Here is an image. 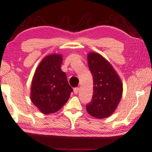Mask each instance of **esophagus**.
Instances as JSON below:
<instances>
[{"instance_id":"1","label":"esophagus","mask_w":152,"mask_h":152,"mask_svg":"<svg viewBox=\"0 0 152 152\" xmlns=\"http://www.w3.org/2000/svg\"><path fill=\"white\" fill-rule=\"evenodd\" d=\"M74 93L75 94H78V91H79V88L78 87H76V88H75L74 89Z\"/></svg>"}]
</instances>
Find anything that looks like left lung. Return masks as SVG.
<instances>
[{
    "label": "left lung",
    "mask_w": 152,
    "mask_h": 152,
    "mask_svg": "<svg viewBox=\"0 0 152 152\" xmlns=\"http://www.w3.org/2000/svg\"><path fill=\"white\" fill-rule=\"evenodd\" d=\"M89 68L93 76V96L86 106L87 112L98 119L106 118L115 111L123 94V83L107 60L100 54H88Z\"/></svg>",
    "instance_id": "1"
}]
</instances>
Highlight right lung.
Masks as SVG:
<instances>
[{"mask_svg": "<svg viewBox=\"0 0 152 152\" xmlns=\"http://www.w3.org/2000/svg\"><path fill=\"white\" fill-rule=\"evenodd\" d=\"M63 57L51 54L44 58L34 75L31 100L44 114L55 113L67 102L72 87L61 70Z\"/></svg>", "mask_w": 152, "mask_h": 152, "instance_id": "1", "label": "right lung"}]
</instances>
